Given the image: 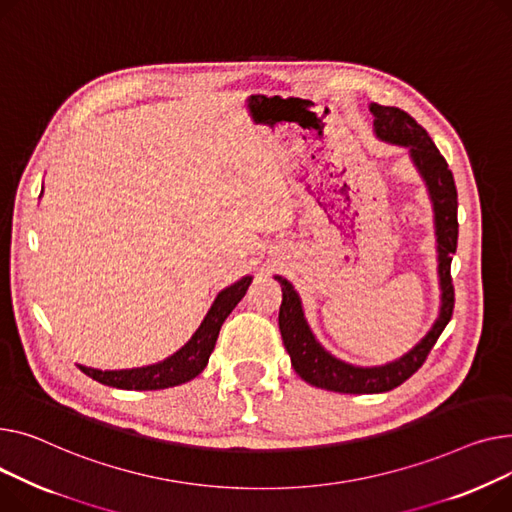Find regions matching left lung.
Returning <instances> with one entry per match:
<instances>
[{"instance_id": "obj_1", "label": "left lung", "mask_w": 512, "mask_h": 512, "mask_svg": "<svg viewBox=\"0 0 512 512\" xmlns=\"http://www.w3.org/2000/svg\"><path fill=\"white\" fill-rule=\"evenodd\" d=\"M370 113L374 115V132L380 140L390 144H401L409 148V157L417 167L419 175L424 177L428 186L432 206H434V227H436V250H438V277H440V314L428 335L419 341L411 351L395 362L384 366H353L343 359L330 355L312 335V330L304 318L302 299H299L293 285L277 275L281 283L283 302L279 310V328L283 345L291 357L293 370L312 386L335 390V393L347 395H372L386 393L407 378H411L422 364L428 353L442 335L444 326L453 316L455 308V287L450 279V262L457 252L459 221H457V186L453 171L448 169L446 159L428 136V132L419 126L415 119L399 107H386L372 103Z\"/></svg>"}]
</instances>
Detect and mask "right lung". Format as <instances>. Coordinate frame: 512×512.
Listing matches in <instances>:
<instances>
[{
	"label": "right lung",
	"instance_id": "1",
	"mask_svg": "<svg viewBox=\"0 0 512 512\" xmlns=\"http://www.w3.org/2000/svg\"><path fill=\"white\" fill-rule=\"evenodd\" d=\"M252 283V277L239 279L237 283L225 287L217 299L210 306L208 314L204 316L202 324L198 326L192 339L175 351L171 357L163 359L159 364L144 366V368H132V370H95L78 366L86 376L93 380L124 390H159L184 384L192 378H196L208 364V357L215 349L219 330L225 322V318L231 314V310L242 302L248 287Z\"/></svg>",
	"mask_w": 512,
	"mask_h": 512
}]
</instances>
